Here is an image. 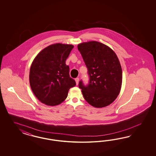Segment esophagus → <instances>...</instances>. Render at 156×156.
<instances>
[{
  "instance_id": "esophagus-1",
  "label": "esophagus",
  "mask_w": 156,
  "mask_h": 156,
  "mask_svg": "<svg viewBox=\"0 0 156 156\" xmlns=\"http://www.w3.org/2000/svg\"><path fill=\"white\" fill-rule=\"evenodd\" d=\"M75 80H76V85H78V84H79V80H80V79H79L78 78H76Z\"/></svg>"
}]
</instances>
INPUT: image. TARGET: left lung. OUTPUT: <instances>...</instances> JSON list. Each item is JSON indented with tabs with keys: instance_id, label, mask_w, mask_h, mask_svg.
<instances>
[{
	"instance_id": "obj_1",
	"label": "left lung",
	"mask_w": 156,
	"mask_h": 156,
	"mask_svg": "<svg viewBox=\"0 0 156 156\" xmlns=\"http://www.w3.org/2000/svg\"><path fill=\"white\" fill-rule=\"evenodd\" d=\"M78 49L90 76L87 86L82 80L79 83L84 98L94 108L108 106L121 89L122 71L118 57L110 47L97 41L81 43Z\"/></svg>"
}]
</instances>
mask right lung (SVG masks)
<instances>
[{
    "mask_svg": "<svg viewBox=\"0 0 156 156\" xmlns=\"http://www.w3.org/2000/svg\"><path fill=\"white\" fill-rule=\"evenodd\" d=\"M73 47L72 44H52L34 58L30 70V85L34 94L43 104L51 106L61 104L69 89L76 86L66 65Z\"/></svg>",
    "mask_w": 156,
    "mask_h": 156,
    "instance_id": "obj_1",
    "label": "right lung"
}]
</instances>
